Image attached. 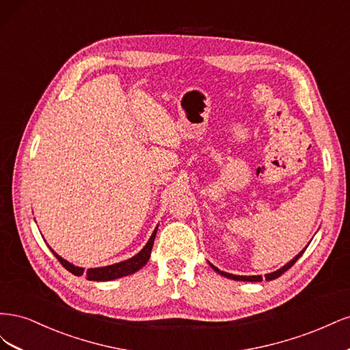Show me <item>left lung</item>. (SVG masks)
I'll use <instances>...</instances> for the list:
<instances>
[{"label":"left lung","mask_w":350,"mask_h":350,"mask_svg":"<svg viewBox=\"0 0 350 350\" xmlns=\"http://www.w3.org/2000/svg\"><path fill=\"white\" fill-rule=\"evenodd\" d=\"M306 248H304V251H305ZM304 251H301L298 256H296L293 260H291L288 264H284V266L282 267V269H279V270H276V271H273V273H270V274H266V280H273V279H278V278H280L282 274L286 271V270H289L293 264L296 262V260H298L302 254H304ZM211 267H213V270L215 271H217L219 274H221V276H225V278H228V279H234V280H242V282H261L262 280V278L261 276H235V274H230V273H225V271H221V270H219L217 267H215L213 264H210Z\"/></svg>","instance_id":"left-lung-1"}]
</instances>
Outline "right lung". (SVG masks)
Listing matches in <instances>:
<instances>
[{
    "label": "right lung",
    "mask_w": 350,
    "mask_h": 350,
    "mask_svg": "<svg viewBox=\"0 0 350 350\" xmlns=\"http://www.w3.org/2000/svg\"><path fill=\"white\" fill-rule=\"evenodd\" d=\"M156 230H157V228L154 229V232L152 234L149 242L146 243V247L139 254H137V256H134L133 258L121 261V262H116V264H112V266H107V267L88 269V271H86L88 280L107 282V280H113V279H120V278H124V276H129V274H133L137 270H140L150 258V252H152V248H153ZM52 252H54V251H52ZM54 256L62 264V267H66L70 273L74 274V276H81V274H84V269L74 266V264L66 261L64 258H61L58 254H55V252H54Z\"/></svg>",
    "instance_id": "1"
}]
</instances>
